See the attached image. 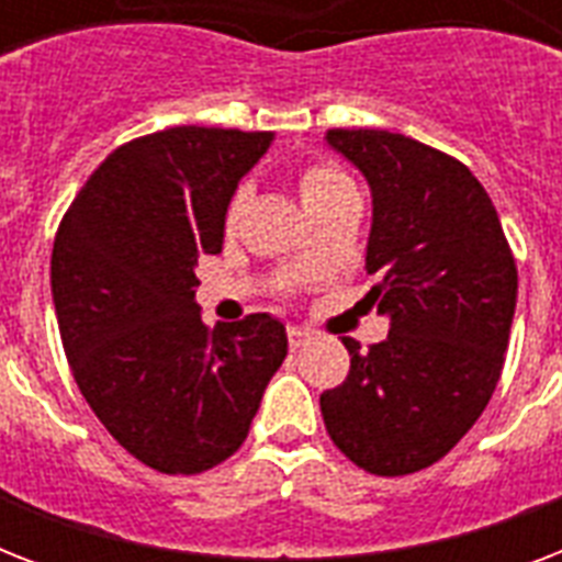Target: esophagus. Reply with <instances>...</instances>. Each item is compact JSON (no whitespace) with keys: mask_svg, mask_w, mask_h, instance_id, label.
I'll use <instances>...</instances> for the list:
<instances>
[{"mask_svg":"<svg viewBox=\"0 0 562 562\" xmlns=\"http://www.w3.org/2000/svg\"><path fill=\"white\" fill-rule=\"evenodd\" d=\"M312 341V335L306 329H300V326H289V347L291 350H300V347H306Z\"/></svg>","mask_w":562,"mask_h":562,"instance_id":"esophagus-1","label":"esophagus"}]
</instances>
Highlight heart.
<instances>
[{"mask_svg": "<svg viewBox=\"0 0 562 562\" xmlns=\"http://www.w3.org/2000/svg\"><path fill=\"white\" fill-rule=\"evenodd\" d=\"M297 192L306 203V210H317V206H324V203L335 201V198H341L347 192H356L352 187V180L344 175L335 162H326V160H317V162H308L306 169L297 175ZM245 206V194H236L227 206V229H233V224L238 221V212Z\"/></svg>", "mask_w": 562, "mask_h": 562, "instance_id": "heart-1", "label": "heart"}]
</instances>
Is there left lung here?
Wrapping results in <instances>:
<instances>
[{
	"label": "left lung",
	"mask_w": 562,
	"mask_h": 562,
	"mask_svg": "<svg viewBox=\"0 0 562 562\" xmlns=\"http://www.w3.org/2000/svg\"><path fill=\"white\" fill-rule=\"evenodd\" d=\"M326 143L368 178L364 303L391 317L350 373L321 393L333 443L370 475L437 463L487 408L505 368L516 262L498 212L461 160L391 131L335 127Z\"/></svg>",
	"instance_id": "1"
}]
</instances>
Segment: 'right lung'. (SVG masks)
Segmentation results:
<instances>
[{
  "instance_id": "add662e5",
  "label": "right lung",
  "mask_w": 562,
  "mask_h": 562,
  "mask_svg": "<svg viewBox=\"0 0 562 562\" xmlns=\"http://www.w3.org/2000/svg\"><path fill=\"white\" fill-rule=\"evenodd\" d=\"M268 131L180 125L119 145L66 210L52 297L75 382L136 461L198 475L245 443L289 338L271 315L206 329L194 265L221 254Z\"/></svg>"
}]
</instances>
